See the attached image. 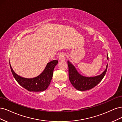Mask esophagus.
I'll list each match as a JSON object with an SVG mask.
<instances>
[{
    "label": "esophagus",
    "mask_w": 122,
    "mask_h": 122,
    "mask_svg": "<svg viewBox=\"0 0 122 122\" xmlns=\"http://www.w3.org/2000/svg\"><path fill=\"white\" fill-rule=\"evenodd\" d=\"M58 58L60 61H65L66 58H65V54L64 53H61L58 56Z\"/></svg>",
    "instance_id": "esophagus-1"
}]
</instances>
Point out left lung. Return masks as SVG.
Wrapping results in <instances>:
<instances>
[{
	"label": "left lung",
	"instance_id": "obj_1",
	"mask_svg": "<svg viewBox=\"0 0 122 122\" xmlns=\"http://www.w3.org/2000/svg\"><path fill=\"white\" fill-rule=\"evenodd\" d=\"M107 59L108 60L107 54ZM67 64L70 81L74 88L81 91L91 89L99 84L105 76L108 66V64H107L105 70L100 75L92 77H87L80 74L74 66L69 61H67Z\"/></svg>",
	"mask_w": 122,
	"mask_h": 122
}]
</instances>
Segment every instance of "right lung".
Returning a JSON list of instances; mask_svg holds the SVG:
<instances>
[{"mask_svg":"<svg viewBox=\"0 0 122 122\" xmlns=\"http://www.w3.org/2000/svg\"><path fill=\"white\" fill-rule=\"evenodd\" d=\"M58 60H53L47 63L41 74L33 78H25L18 75L13 70L10 62L11 72L19 84L30 92H41L49 87L53 77L55 67L58 64Z\"/></svg>","mask_w":122,"mask_h":122,"instance_id":"right-lung-1","label":"right lung"}]
</instances>
